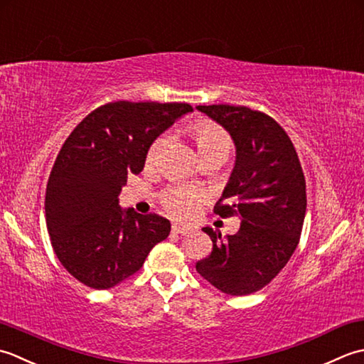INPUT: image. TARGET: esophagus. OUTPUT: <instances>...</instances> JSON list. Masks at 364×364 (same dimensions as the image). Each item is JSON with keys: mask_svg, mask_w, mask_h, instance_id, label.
Wrapping results in <instances>:
<instances>
[{"mask_svg": "<svg viewBox=\"0 0 364 364\" xmlns=\"http://www.w3.org/2000/svg\"><path fill=\"white\" fill-rule=\"evenodd\" d=\"M171 231L174 234H181V235H188L191 234V229L190 228H185V226H181V225H173Z\"/></svg>", "mask_w": 364, "mask_h": 364, "instance_id": "1", "label": "esophagus"}]
</instances>
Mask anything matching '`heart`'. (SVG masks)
Segmentation results:
<instances>
[{"label":"heart","mask_w":364,"mask_h":364,"mask_svg":"<svg viewBox=\"0 0 364 364\" xmlns=\"http://www.w3.org/2000/svg\"><path fill=\"white\" fill-rule=\"evenodd\" d=\"M193 138L198 147L199 157H209V155H223L228 157L231 151V138L228 133L209 121H198L191 127ZM166 138L160 136L154 141L149 151V159H154L160 147L165 144ZM203 193L190 187H173L163 193V204L165 209L176 218L187 220L191 218L199 209L203 201Z\"/></svg>","instance_id":"1"}]
</instances>
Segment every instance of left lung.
<instances>
[{
    "instance_id": "obj_1",
    "label": "left lung",
    "mask_w": 364,
    "mask_h": 364,
    "mask_svg": "<svg viewBox=\"0 0 364 364\" xmlns=\"http://www.w3.org/2000/svg\"><path fill=\"white\" fill-rule=\"evenodd\" d=\"M196 109L234 141V168L221 195L226 204L215 205V213L242 220L234 235L203 228L213 248L196 270L228 295L253 294L284 269L299 245L306 212L305 176L292 141L270 116L232 105Z\"/></svg>"
}]
</instances>
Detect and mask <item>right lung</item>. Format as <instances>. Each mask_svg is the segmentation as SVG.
Here are the masks:
<instances>
[{
  "mask_svg": "<svg viewBox=\"0 0 364 364\" xmlns=\"http://www.w3.org/2000/svg\"><path fill=\"white\" fill-rule=\"evenodd\" d=\"M188 113V103L114 102L65 139L47 183L46 218L59 262L80 283L99 291L119 284L169 235V220L122 209L119 195L127 174L143 171L154 141Z\"/></svg>",
  "mask_w": 364,
  "mask_h": 364,
  "instance_id": "right-lung-1",
  "label": "right lung"
}]
</instances>
